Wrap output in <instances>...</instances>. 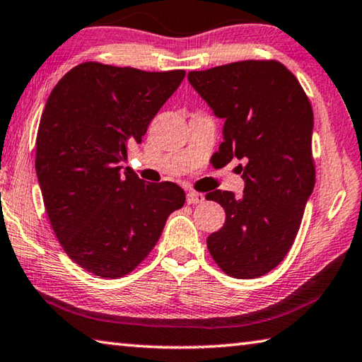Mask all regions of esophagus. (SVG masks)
I'll return each mask as SVG.
<instances>
[{
	"mask_svg": "<svg viewBox=\"0 0 362 362\" xmlns=\"http://www.w3.org/2000/svg\"><path fill=\"white\" fill-rule=\"evenodd\" d=\"M204 202V194L198 192H188L187 193V203L188 204H199Z\"/></svg>",
	"mask_w": 362,
	"mask_h": 362,
	"instance_id": "obj_1",
	"label": "esophagus"
}]
</instances>
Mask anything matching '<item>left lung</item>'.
Wrapping results in <instances>:
<instances>
[{"mask_svg": "<svg viewBox=\"0 0 362 362\" xmlns=\"http://www.w3.org/2000/svg\"><path fill=\"white\" fill-rule=\"evenodd\" d=\"M192 87L226 119L216 154L233 158L245 180L243 197L209 192L226 209V223L208 237L223 272L256 279L284 261L300 230L314 188V116L298 78L275 59H248L188 72Z\"/></svg>", "mask_w": 362, "mask_h": 362, "instance_id": "1", "label": "left lung"}]
</instances>
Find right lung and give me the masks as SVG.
<instances>
[{"label": "right lung", "mask_w": 362, "mask_h": 362, "mask_svg": "<svg viewBox=\"0 0 362 362\" xmlns=\"http://www.w3.org/2000/svg\"><path fill=\"white\" fill-rule=\"evenodd\" d=\"M183 77L182 69L87 61L56 83L43 109L35 169L45 209L66 255L101 279L134 271L185 204L175 183H145L119 165Z\"/></svg>", "instance_id": "add662e5"}]
</instances>
